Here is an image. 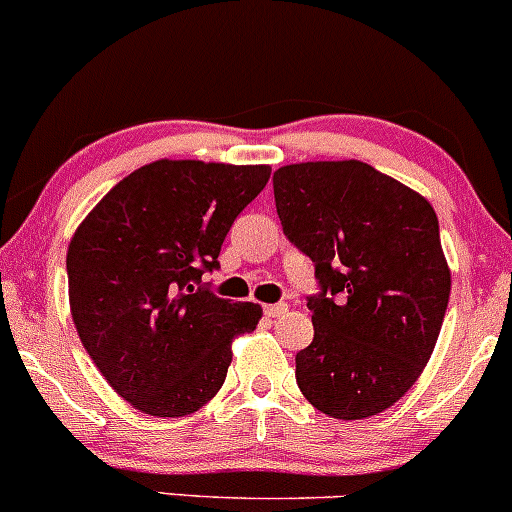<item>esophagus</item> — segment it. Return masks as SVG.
Returning a JSON list of instances; mask_svg holds the SVG:
<instances>
[{
  "label": "esophagus",
  "mask_w": 512,
  "mask_h": 512,
  "mask_svg": "<svg viewBox=\"0 0 512 512\" xmlns=\"http://www.w3.org/2000/svg\"><path fill=\"white\" fill-rule=\"evenodd\" d=\"M263 312H266L268 317H280V315H285V312H288V305H285V302H273V305L263 307Z\"/></svg>",
  "instance_id": "34e87169"
}]
</instances>
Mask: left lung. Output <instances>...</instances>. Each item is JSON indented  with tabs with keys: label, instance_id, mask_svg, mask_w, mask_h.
<instances>
[{
	"label": "left lung",
	"instance_id": "left-lung-1",
	"mask_svg": "<svg viewBox=\"0 0 512 512\" xmlns=\"http://www.w3.org/2000/svg\"><path fill=\"white\" fill-rule=\"evenodd\" d=\"M283 234L315 263V337L295 378L317 410L364 420L398 403L430 361L452 273L432 205L361 161L273 173Z\"/></svg>",
	"mask_w": 512,
	"mask_h": 512
}]
</instances>
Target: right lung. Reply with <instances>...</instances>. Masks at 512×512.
I'll return each instance as SVG.
<instances>
[{"label": "right lung", "mask_w": 512, "mask_h": 512, "mask_svg": "<svg viewBox=\"0 0 512 512\" xmlns=\"http://www.w3.org/2000/svg\"><path fill=\"white\" fill-rule=\"evenodd\" d=\"M268 178V166L153 161L114 185L70 239L78 337L136 410H200L227 378L234 337L256 329L261 305L217 298L202 273L219 266L224 236Z\"/></svg>", "instance_id": "right-lung-1"}]
</instances>
